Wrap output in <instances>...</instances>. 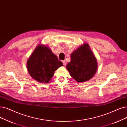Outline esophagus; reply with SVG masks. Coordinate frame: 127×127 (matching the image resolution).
<instances>
[{
    "mask_svg": "<svg viewBox=\"0 0 127 127\" xmlns=\"http://www.w3.org/2000/svg\"><path fill=\"white\" fill-rule=\"evenodd\" d=\"M62 62H63V65H66V64H67L66 61V60H63V61H62Z\"/></svg>",
    "mask_w": 127,
    "mask_h": 127,
    "instance_id": "1",
    "label": "esophagus"
}]
</instances>
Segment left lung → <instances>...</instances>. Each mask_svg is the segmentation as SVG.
<instances>
[{
  "label": "left lung",
  "instance_id": "left-lung-1",
  "mask_svg": "<svg viewBox=\"0 0 127 127\" xmlns=\"http://www.w3.org/2000/svg\"><path fill=\"white\" fill-rule=\"evenodd\" d=\"M71 61L66 65L71 77L77 82L89 80L95 74L97 64L89 45L85 43L70 56Z\"/></svg>",
  "mask_w": 127,
  "mask_h": 127
}]
</instances>
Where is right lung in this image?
Returning a JSON list of instances; mask_svg holds the SVG:
<instances>
[{
    "mask_svg": "<svg viewBox=\"0 0 127 127\" xmlns=\"http://www.w3.org/2000/svg\"><path fill=\"white\" fill-rule=\"evenodd\" d=\"M27 64L30 75L40 83L48 82L54 75V71L63 65L50 49L42 45L37 47Z\"/></svg>",
    "mask_w": 127,
    "mask_h": 127,
    "instance_id": "1",
    "label": "right lung"
}]
</instances>
